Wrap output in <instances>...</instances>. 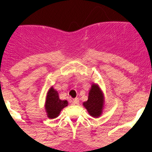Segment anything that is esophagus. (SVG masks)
Listing matches in <instances>:
<instances>
[{"label": "esophagus", "instance_id": "esophagus-1", "mask_svg": "<svg viewBox=\"0 0 152 152\" xmlns=\"http://www.w3.org/2000/svg\"><path fill=\"white\" fill-rule=\"evenodd\" d=\"M72 104H74V105H78L79 104L78 98H76V99H74L72 100Z\"/></svg>", "mask_w": 152, "mask_h": 152}]
</instances>
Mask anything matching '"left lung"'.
I'll use <instances>...</instances> for the list:
<instances>
[{"label":"left lung","instance_id":"left-lung-1","mask_svg":"<svg viewBox=\"0 0 152 152\" xmlns=\"http://www.w3.org/2000/svg\"><path fill=\"white\" fill-rule=\"evenodd\" d=\"M83 106L88 110L89 114L94 118H98L101 115L103 106V95L99 86L96 84L91 86L88 101L83 102Z\"/></svg>","mask_w":152,"mask_h":152}]
</instances>
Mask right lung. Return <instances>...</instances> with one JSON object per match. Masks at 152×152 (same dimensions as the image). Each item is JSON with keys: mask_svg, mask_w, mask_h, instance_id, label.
<instances>
[{"mask_svg": "<svg viewBox=\"0 0 152 152\" xmlns=\"http://www.w3.org/2000/svg\"><path fill=\"white\" fill-rule=\"evenodd\" d=\"M68 106L66 100H61L58 93L53 88H50L46 97V110L47 116L50 118H55L59 115L62 109Z\"/></svg>", "mask_w": 152, "mask_h": 152, "instance_id": "1", "label": "right lung"}]
</instances>
